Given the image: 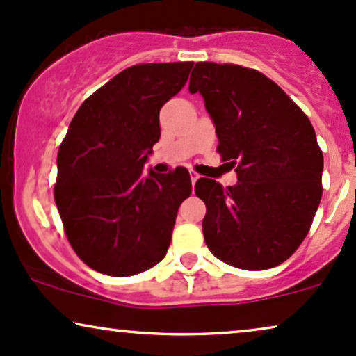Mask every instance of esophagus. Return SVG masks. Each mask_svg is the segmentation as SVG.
Returning a JSON list of instances; mask_svg holds the SVG:
<instances>
[{"mask_svg":"<svg viewBox=\"0 0 356 356\" xmlns=\"http://www.w3.org/2000/svg\"><path fill=\"white\" fill-rule=\"evenodd\" d=\"M191 179H192V184H195L200 179V175L197 172H193V170H191Z\"/></svg>","mask_w":356,"mask_h":356,"instance_id":"34e87169","label":"esophagus"}]
</instances>
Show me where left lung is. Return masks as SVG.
Listing matches in <instances>:
<instances>
[{
	"label": "left lung",
	"mask_w": 356,
	"mask_h": 356,
	"mask_svg": "<svg viewBox=\"0 0 356 356\" xmlns=\"http://www.w3.org/2000/svg\"><path fill=\"white\" fill-rule=\"evenodd\" d=\"M215 124L238 182L202 177L205 243L230 266L263 271L284 263L309 233L322 199L323 156L307 116L254 69L199 62L188 82Z\"/></svg>",
	"instance_id": "1"
}]
</instances>
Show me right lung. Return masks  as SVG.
Instances as JSON below:
<instances>
[{"label": "right lung", "mask_w": 356, "mask_h": 356, "mask_svg": "<svg viewBox=\"0 0 356 356\" xmlns=\"http://www.w3.org/2000/svg\"><path fill=\"white\" fill-rule=\"evenodd\" d=\"M193 62L139 64L82 103L58 147L56 205L67 240L87 266L124 277L168 253L177 210L191 195L186 168L143 172L159 141V111Z\"/></svg>", "instance_id": "add662e5"}]
</instances>
